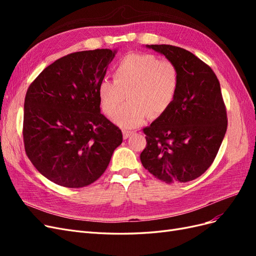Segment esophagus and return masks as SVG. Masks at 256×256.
<instances>
[{
  "label": "esophagus",
  "mask_w": 256,
  "mask_h": 256,
  "mask_svg": "<svg viewBox=\"0 0 256 256\" xmlns=\"http://www.w3.org/2000/svg\"><path fill=\"white\" fill-rule=\"evenodd\" d=\"M134 132V131H131V130H122V136H124V138H128L129 136H132Z\"/></svg>",
  "instance_id": "esophagus-1"
}]
</instances>
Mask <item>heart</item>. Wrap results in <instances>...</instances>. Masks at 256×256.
Instances as JSON below:
<instances>
[{"label": "heart", "mask_w": 256, "mask_h": 256, "mask_svg": "<svg viewBox=\"0 0 256 256\" xmlns=\"http://www.w3.org/2000/svg\"><path fill=\"white\" fill-rule=\"evenodd\" d=\"M180 85V74L172 62L150 53H130L114 69V80L99 83L98 95L104 113L122 128H136L150 118H157L173 104Z\"/></svg>", "instance_id": "obj_1"}]
</instances>
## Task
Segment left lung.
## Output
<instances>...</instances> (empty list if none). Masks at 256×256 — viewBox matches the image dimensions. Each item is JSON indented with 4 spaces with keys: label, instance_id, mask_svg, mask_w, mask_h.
<instances>
[{
    "label": "left lung",
    "instance_id": "8db88e82",
    "mask_svg": "<svg viewBox=\"0 0 256 256\" xmlns=\"http://www.w3.org/2000/svg\"><path fill=\"white\" fill-rule=\"evenodd\" d=\"M176 66L180 85L173 104L143 129V166L158 180L187 182L212 166L228 128L220 83L194 54L171 44H147Z\"/></svg>",
    "mask_w": 256,
    "mask_h": 256
}]
</instances>
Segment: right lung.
<instances>
[{"mask_svg": "<svg viewBox=\"0 0 256 256\" xmlns=\"http://www.w3.org/2000/svg\"><path fill=\"white\" fill-rule=\"evenodd\" d=\"M116 50L68 54L46 67L28 88L23 141L28 159L49 180L67 188L96 182L122 142L100 113L99 83Z\"/></svg>", "mask_w": 256, "mask_h": 256, "instance_id": "right-lung-1", "label": "right lung"}]
</instances>
